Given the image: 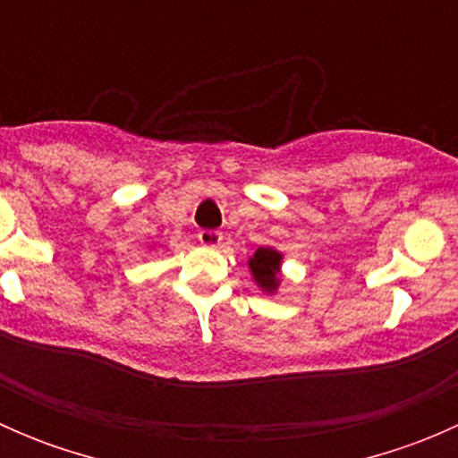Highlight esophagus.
<instances>
[{
	"label": "esophagus",
	"instance_id": "1",
	"mask_svg": "<svg viewBox=\"0 0 458 458\" xmlns=\"http://www.w3.org/2000/svg\"><path fill=\"white\" fill-rule=\"evenodd\" d=\"M197 239H199V242H201V246L216 248L221 243V239H224V234H221L219 230H199Z\"/></svg>",
	"mask_w": 458,
	"mask_h": 458
}]
</instances>
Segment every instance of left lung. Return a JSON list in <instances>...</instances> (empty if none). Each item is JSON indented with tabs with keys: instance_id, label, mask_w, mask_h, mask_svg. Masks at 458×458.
<instances>
[{
	"instance_id": "obj_1",
	"label": "left lung",
	"mask_w": 458,
	"mask_h": 458,
	"mask_svg": "<svg viewBox=\"0 0 458 458\" xmlns=\"http://www.w3.org/2000/svg\"><path fill=\"white\" fill-rule=\"evenodd\" d=\"M281 259L284 255L276 252L275 248H257L255 255L248 259V266H250L252 279L257 281L259 288L263 293H276L279 288V272H281Z\"/></svg>"
}]
</instances>
